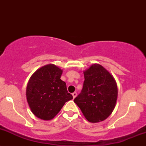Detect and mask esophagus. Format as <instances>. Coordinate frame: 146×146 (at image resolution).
Segmentation results:
<instances>
[{
  "label": "esophagus",
  "mask_w": 146,
  "mask_h": 146,
  "mask_svg": "<svg viewBox=\"0 0 146 146\" xmlns=\"http://www.w3.org/2000/svg\"><path fill=\"white\" fill-rule=\"evenodd\" d=\"M72 95H73V98H76V96H77V93H76V92H74V93H72Z\"/></svg>",
  "instance_id": "esophagus-1"
}]
</instances>
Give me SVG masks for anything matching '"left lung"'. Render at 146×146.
<instances>
[{
    "label": "left lung",
    "mask_w": 146,
    "mask_h": 146,
    "mask_svg": "<svg viewBox=\"0 0 146 146\" xmlns=\"http://www.w3.org/2000/svg\"><path fill=\"white\" fill-rule=\"evenodd\" d=\"M83 73L82 90L74 102L88 121H104L111 115L116 106V81L111 73L99 64H93Z\"/></svg>",
    "instance_id": "obj_1"
}]
</instances>
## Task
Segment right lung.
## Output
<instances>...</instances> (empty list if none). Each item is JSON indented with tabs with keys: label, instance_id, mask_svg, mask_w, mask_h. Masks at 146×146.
Returning <instances> with one entry per match:
<instances>
[{
	"label": "right lung",
	"instance_id": "right-lung-1",
	"mask_svg": "<svg viewBox=\"0 0 146 146\" xmlns=\"http://www.w3.org/2000/svg\"><path fill=\"white\" fill-rule=\"evenodd\" d=\"M62 69L53 64L36 70L29 78L26 97L31 111L42 120L56 116L66 102L73 99L66 83L60 79Z\"/></svg>",
	"mask_w": 146,
	"mask_h": 146
}]
</instances>
